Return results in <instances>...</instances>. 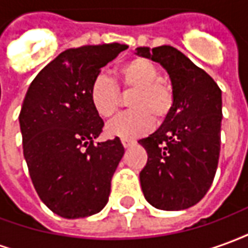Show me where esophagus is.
<instances>
[{"instance_id":"esophagus-1","label":"esophagus","mask_w":248,"mask_h":248,"mask_svg":"<svg viewBox=\"0 0 248 248\" xmlns=\"http://www.w3.org/2000/svg\"><path fill=\"white\" fill-rule=\"evenodd\" d=\"M134 143H135L134 140H122V145H124V149H127V147H130V146H133Z\"/></svg>"}]
</instances>
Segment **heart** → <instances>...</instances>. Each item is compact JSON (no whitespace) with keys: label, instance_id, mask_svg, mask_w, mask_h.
Masks as SVG:
<instances>
[{"label":"heart","instance_id":"b5f03b06","mask_svg":"<svg viewBox=\"0 0 248 248\" xmlns=\"http://www.w3.org/2000/svg\"><path fill=\"white\" fill-rule=\"evenodd\" d=\"M159 69L147 58H133L119 67V86L124 92H131L130 110L113 119L106 127L110 137L133 140L149 133L154 126V118L163 121L171 113L175 102L172 86L159 78ZM117 82L105 74L93 79L89 97L93 108L101 118H111L121 105V92Z\"/></svg>","mask_w":248,"mask_h":248}]
</instances>
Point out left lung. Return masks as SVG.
Wrapping results in <instances>:
<instances>
[{
  "mask_svg": "<svg viewBox=\"0 0 248 248\" xmlns=\"http://www.w3.org/2000/svg\"><path fill=\"white\" fill-rule=\"evenodd\" d=\"M171 78L175 102L155 133L140 140L147 163L140 174L146 201L159 210H185L202 199L220 153L222 92L206 71L169 45L137 47Z\"/></svg>",
  "mask_w": 248,
  "mask_h": 248,
  "instance_id": "8db88e82",
  "label": "left lung"
}]
</instances>
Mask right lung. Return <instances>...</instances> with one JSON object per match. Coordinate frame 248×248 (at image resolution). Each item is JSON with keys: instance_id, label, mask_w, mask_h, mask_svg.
Returning a JSON list of instances; mask_svg holds the SVG:
<instances>
[{"instance_id": "1", "label": "right lung", "mask_w": 248, "mask_h": 248, "mask_svg": "<svg viewBox=\"0 0 248 248\" xmlns=\"http://www.w3.org/2000/svg\"><path fill=\"white\" fill-rule=\"evenodd\" d=\"M129 46L105 44L62 51L35 77L19 113L24 156L41 201L69 219L99 213L124 156L118 137L94 143L103 121L89 89L103 66Z\"/></svg>"}]
</instances>
